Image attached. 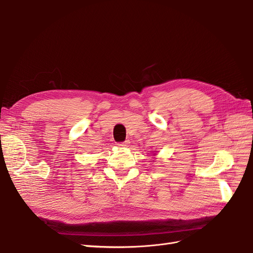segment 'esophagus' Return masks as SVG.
<instances>
[{
	"mask_svg": "<svg viewBox=\"0 0 253 253\" xmlns=\"http://www.w3.org/2000/svg\"><path fill=\"white\" fill-rule=\"evenodd\" d=\"M128 140H126V141H125V142H120V143H118V147H120V148H126V147H128Z\"/></svg>",
	"mask_w": 253,
	"mask_h": 253,
	"instance_id": "34e87169",
	"label": "esophagus"
}]
</instances>
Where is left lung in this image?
Instances as JSON below:
<instances>
[{
	"mask_svg": "<svg viewBox=\"0 0 253 253\" xmlns=\"http://www.w3.org/2000/svg\"><path fill=\"white\" fill-rule=\"evenodd\" d=\"M153 155H154V156H155V155H156V154H153Z\"/></svg>",
	"mask_w": 253,
	"mask_h": 253,
	"instance_id": "1",
	"label": "left lung"
}]
</instances>
